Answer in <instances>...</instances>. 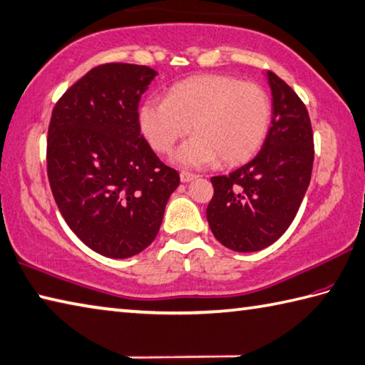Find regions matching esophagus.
Segmentation results:
<instances>
[{
	"mask_svg": "<svg viewBox=\"0 0 365 365\" xmlns=\"http://www.w3.org/2000/svg\"><path fill=\"white\" fill-rule=\"evenodd\" d=\"M180 178H181V182H190V181L197 180L198 176H197V175H194V173H189V171H181Z\"/></svg>",
	"mask_w": 365,
	"mask_h": 365,
	"instance_id": "esophagus-1",
	"label": "esophagus"
}]
</instances>
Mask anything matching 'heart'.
<instances>
[{
  "label": "heart",
  "mask_w": 365,
  "mask_h": 365,
  "mask_svg": "<svg viewBox=\"0 0 365 365\" xmlns=\"http://www.w3.org/2000/svg\"><path fill=\"white\" fill-rule=\"evenodd\" d=\"M272 118L270 97L256 82L229 74H202L176 82L167 100L150 97L138 109V123L148 143L167 154L182 136L175 160L184 167L238 165L257 153Z\"/></svg>",
  "instance_id": "heart-1"
}]
</instances>
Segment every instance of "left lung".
<instances>
[{
	"label": "left lung",
	"instance_id": "8db88e82",
	"mask_svg": "<svg viewBox=\"0 0 365 365\" xmlns=\"http://www.w3.org/2000/svg\"><path fill=\"white\" fill-rule=\"evenodd\" d=\"M267 79L273 115L262 149L238 170L211 178L210 229L219 243L238 252L260 251L277 242L294 221L312 180L310 115L283 79L272 71Z\"/></svg>",
	"mask_w": 365,
	"mask_h": 365
}]
</instances>
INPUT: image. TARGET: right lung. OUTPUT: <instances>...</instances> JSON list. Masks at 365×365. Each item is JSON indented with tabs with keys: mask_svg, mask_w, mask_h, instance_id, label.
<instances>
[{
	"mask_svg": "<svg viewBox=\"0 0 365 365\" xmlns=\"http://www.w3.org/2000/svg\"><path fill=\"white\" fill-rule=\"evenodd\" d=\"M157 76L149 66L106 63L53 106L47 176L61 216L82 243L127 259L154 242L180 175L141 135L138 105Z\"/></svg>",
	"mask_w": 365,
	"mask_h": 365,
	"instance_id": "add662e5",
	"label": "right lung"
}]
</instances>
